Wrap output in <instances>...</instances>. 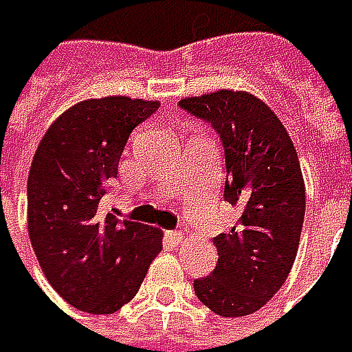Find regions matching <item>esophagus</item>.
<instances>
[{
  "mask_svg": "<svg viewBox=\"0 0 352 352\" xmlns=\"http://www.w3.org/2000/svg\"><path fill=\"white\" fill-rule=\"evenodd\" d=\"M167 239H169V243H171V245H179V243L183 241V234H181L179 230H175V232L171 230V232H167Z\"/></svg>",
  "mask_w": 352,
  "mask_h": 352,
  "instance_id": "obj_1",
  "label": "esophagus"
}]
</instances>
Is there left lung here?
<instances>
[{
	"mask_svg": "<svg viewBox=\"0 0 352 352\" xmlns=\"http://www.w3.org/2000/svg\"><path fill=\"white\" fill-rule=\"evenodd\" d=\"M179 107L208 122L226 161L224 199L239 222L214 239L218 263L193 281L214 314L236 318L261 310L285 283L306 214L298 153L279 118L246 91H216L181 100Z\"/></svg>",
	"mask_w": 352,
	"mask_h": 352,
	"instance_id": "obj_1",
	"label": "left lung"
}]
</instances>
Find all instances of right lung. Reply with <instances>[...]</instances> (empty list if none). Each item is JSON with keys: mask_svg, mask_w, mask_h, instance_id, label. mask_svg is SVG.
Masks as SVG:
<instances>
[{"mask_svg": "<svg viewBox=\"0 0 352 352\" xmlns=\"http://www.w3.org/2000/svg\"><path fill=\"white\" fill-rule=\"evenodd\" d=\"M159 102L109 96L69 107L46 130L28 175V234L63 300L89 314L128 304L161 250L153 226L102 208L132 130Z\"/></svg>", "mask_w": 352, "mask_h": 352, "instance_id": "add662e5", "label": "right lung"}]
</instances>
